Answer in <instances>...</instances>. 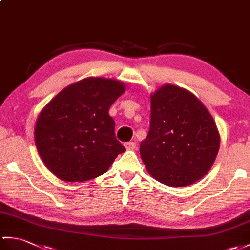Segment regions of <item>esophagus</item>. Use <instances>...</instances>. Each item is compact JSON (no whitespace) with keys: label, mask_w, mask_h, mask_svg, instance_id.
<instances>
[{"label":"esophagus","mask_w":250,"mask_h":250,"mask_svg":"<svg viewBox=\"0 0 250 250\" xmlns=\"http://www.w3.org/2000/svg\"><path fill=\"white\" fill-rule=\"evenodd\" d=\"M125 147L126 148V150H134L136 148V143L135 142L125 143Z\"/></svg>","instance_id":"esophagus-1"}]
</instances>
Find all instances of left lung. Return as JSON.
<instances>
[{"label": "left lung", "instance_id": "obj_1", "mask_svg": "<svg viewBox=\"0 0 250 250\" xmlns=\"http://www.w3.org/2000/svg\"><path fill=\"white\" fill-rule=\"evenodd\" d=\"M219 149V133L199 99L167 84L151 95L147 138L139 151L147 170L168 187L193 184L210 170Z\"/></svg>", "mask_w": 250, "mask_h": 250}]
</instances>
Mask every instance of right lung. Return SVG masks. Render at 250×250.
Instances as JSON below:
<instances>
[{
  "label": "right lung",
  "instance_id": "1",
  "mask_svg": "<svg viewBox=\"0 0 250 250\" xmlns=\"http://www.w3.org/2000/svg\"><path fill=\"white\" fill-rule=\"evenodd\" d=\"M125 90L119 81L87 78L46 104L35 125V143L52 173L68 182L87 181L106 172L125 151L108 115Z\"/></svg>",
  "mask_w": 250,
  "mask_h": 250
}]
</instances>
